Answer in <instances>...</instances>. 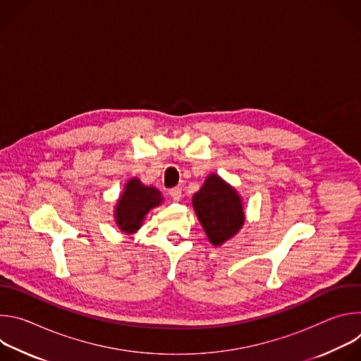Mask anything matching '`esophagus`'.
Instances as JSON below:
<instances>
[{
  "instance_id": "obj_1",
  "label": "esophagus",
  "mask_w": 361,
  "mask_h": 361,
  "mask_svg": "<svg viewBox=\"0 0 361 361\" xmlns=\"http://www.w3.org/2000/svg\"><path fill=\"white\" fill-rule=\"evenodd\" d=\"M170 195H171V198H173L174 201H180V200H181V188H178V187L171 188V190H170Z\"/></svg>"
}]
</instances>
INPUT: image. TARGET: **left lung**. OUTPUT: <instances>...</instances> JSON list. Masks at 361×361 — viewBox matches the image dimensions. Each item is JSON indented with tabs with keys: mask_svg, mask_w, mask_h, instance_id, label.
I'll list each match as a JSON object with an SVG mask.
<instances>
[{
	"mask_svg": "<svg viewBox=\"0 0 361 361\" xmlns=\"http://www.w3.org/2000/svg\"><path fill=\"white\" fill-rule=\"evenodd\" d=\"M192 209L214 247L233 238L245 221L241 195L216 173L209 174L198 192L192 195Z\"/></svg>",
	"mask_w": 361,
	"mask_h": 361,
	"instance_id": "1",
	"label": "left lung"
}]
</instances>
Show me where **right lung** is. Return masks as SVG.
<instances>
[{"label":"right lung","instance_id":"right-lung-1","mask_svg":"<svg viewBox=\"0 0 361 361\" xmlns=\"http://www.w3.org/2000/svg\"><path fill=\"white\" fill-rule=\"evenodd\" d=\"M163 201L164 197L159 188L142 184L137 177L130 178L114 207V221L118 230L127 235L137 233L145 216Z\"/></svg>","mask_w":361,"mask_h":361}]
</instances>
